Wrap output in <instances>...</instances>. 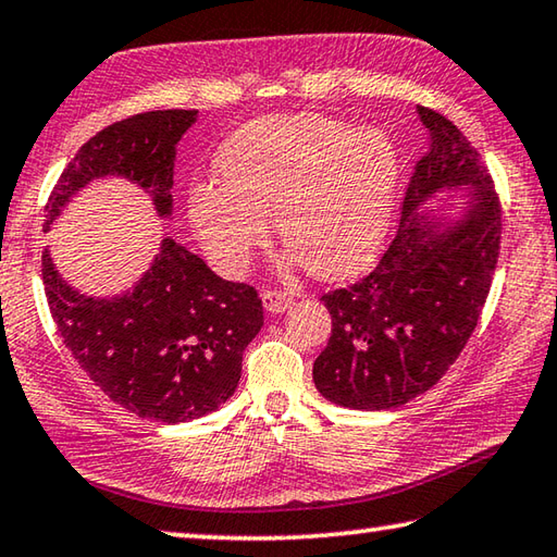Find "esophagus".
Segmentation results:
<instances>
[{"instance_id":"34e87169","label":"esophagus","mask_w":557,"mask_h":557,"mask_svg":"<svg viewBox=\"0 0 557 557\" xmlns=\"http://www.w3.org/2000/svg\"><path fill=\"white\" fill-rule=\"evenodd\" d=\"M295 301H292V295L280 289H265L262 292V307L270 313H285Z\"/></svg>"}]
</instances>
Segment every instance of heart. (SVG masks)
Masks as SVG:
<instances>
[{
	"mask_svg": "<svg viewBox=\"0 0 557 557\" xmlns=\"http://www.w3.org/2000/svg\"><path fill=\"white\" fill-rule=\"evenodd\" d=\"M216 173L219 182L189 187L187 211L221 270H246L272 216L289 262L336 280L382 246L399 158L377 128L321 114H275L234 131L219 148Z\"/></svg>",
	"mask_w": 557,
	"mask_h": 557,
	"instance_id": "heart-1",
	"label": "heart"
}]
</instances>
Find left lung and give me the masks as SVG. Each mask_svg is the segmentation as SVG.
Listing matches in <instances>:
<instances>
[{
  "label": "left lung",
  "instance_id": "8db88e82",
  "mask_svg": "<svg viewBox=\"0 0 557 557\" xmlns=\"http://www.w3.org/2000/svg\"><path fill=\"white\" fill-rule=\"evenodd\" d=\"M429 150L413 168L397 236L377 268L321 301L331 338L313 384L333 404L380 411L429 392L465 348L487 301L502 205L480 153L443 114L419 107ZM469 189L458 220L417 212L443 188Z\"/></svg>",
  "mask_w": 557,
  "mask_h": 557
}]
</instances>
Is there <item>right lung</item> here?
I'll list each match as a JSON object with an SVG mask.
<instances>
[{
	"label": "right lung",
	"mask_w": 557,
	"mask_h": 557,
	"mask_svg": "<svg viewBox=\"0 0 557 557\" xmlns=\"http://www.w3.org/2000/svg\"><path fill=\"white\" fill-rule=\"evenodd\" d=\"M195 109L146 111L107 126L77 150L46 205L44 231L92 180L126 177L173 214L177 144ZM44 285L67 350L111 401L140 419L182 423L216 411L240 380L248 343L262 329V301L244 282L221 280L175 238L134 287L89 297L67 285L44 250Z\"/></svg>",
	"instance_id": "add662e5"
}]
</instances>
